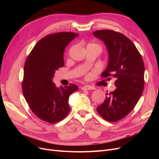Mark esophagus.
<instances>
[{
    "instance_id": "obj_1",
    "label": "esophagus",
    "mask_w": 159,
    "mask_h": 159,
    "mask_svg": "<svg viewBox=\"0 0 159 159\" xmlns=\"http://www.w3.org/2000/svg\"><path fill=\"white\" fill-rule=\"evenodd\" d=\"M95 87L91 85H84L83 87H81V89L82 90H91V89H95Z\"/></svg>"
}]
</instances>
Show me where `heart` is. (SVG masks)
<instances>
[{
	"label": "heart",
	"mask_w": 159,
	"mask_h": 159,
	"mask_svg": "<svg viewBox=\"0 0 159 159\" xmlns=\"http://www.w3.org/2000/svg\"><path fill=\"white\" fill-rule=\"evenodd\" d=\"M88 46H93V47H98V48H99L100 49H102L101 48V46H99V45H98V44H95V43H90V44H88Z\"/></svg>",
	"instance_id": "1"
}]
</instances>
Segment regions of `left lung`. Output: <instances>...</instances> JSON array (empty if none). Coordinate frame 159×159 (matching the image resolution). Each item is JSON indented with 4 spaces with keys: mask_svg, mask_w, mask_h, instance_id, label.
Returning a JSON list of instances; mask_svg holds the SVG:
<instances>
[{
    "mask_svg": "<svg viewBox=\"0 0 159 159\" xmlns=\"http://www.w3.org/2000/svg\"><path fill=\"white\" fill-rule=\"evenodd\" d=\"M107 48L109 62L103 78H115L116 89L107 93L98 113L109 122L126 117L140 99L144 89L145 66L141 55L133 42L123 34L111 30L93 32Z\"/></svg>",
    "mask_w": 159,
    "mask_h": 159,
    "instance_id": "left-lung-1",
    "label": "left lung"
}]
</instances>
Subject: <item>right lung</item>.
Segmentation results:
<instances>
[{"label": "right lung", "instance_id": "add662e5", "mask_svg": "<svg viewBox=\"0 0 159 159\" xmlns=\"http://www.w3.org/2000/svg\"><path fill=\"white\" fill-rule=\"evenodd\" d=\"M78 34L61 32L42 38L28 56L24 67L22 92L32 111L50 123L64 119L70 111V95L78 89L74 84L56 88L55 71L64 66V52Z\"/></svg>", "mask_w": 159, "mask_h": 159}]
</instances>
